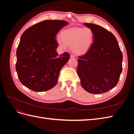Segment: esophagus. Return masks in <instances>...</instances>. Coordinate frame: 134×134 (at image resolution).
Instances as JSON below:
<instances>
[{"mask_svg": "<svg viewBox=\"0 0 134 134\" xmlns=\"http://www.w3.org/2000/svg\"><path fill=\"white\" fill-rule=\"evenodd\" d=\"M70 58H75V55H74L71 54V55H70Z\"/></svg>", "mask_w": 134, "mask_h": 134, "instance_id": "34e87169", "label": "esophagus"}]
</instances>
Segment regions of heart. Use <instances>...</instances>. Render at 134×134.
I'll return each instance as SVG.
<instances>
[{"instance_id": "obj_1", "label": "heart", "mask_w": 134, "mask_h": 134, "mask_svg": "<svg viewBox=\"0 0 134 134\" xmlns=\"http://www.w3.org/2000/svg\"><path fill=\"white\" fill-rule=\"evenodd\" d=\"M61 37L56 40V42L62 49L65 50L68 46L74 54L83 55L92 47L94 35L89 28L74 27L62 32Z\"/></svg>"}]
</instances>
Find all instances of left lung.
Returning <instances> with one entry per match:
<instances>
[{
    "mask_svg": "<svg viewBox=\"0 0 134 134\" xmlns=\"http://www.w3.org/2000/svg\"><path fill=\"white\" fill-rule=\"evenodd\" d=\"M94 35L92 47L79 57L77 73L87 92L99 94L114 88L122 70V54L115 36L104 28L84 23Z\"/></svg>",
    "mask_w": 134,
    "mask_h": 134,
    "instance_id": "8db88e82",
    "label": "left lung"
}]
</instances>
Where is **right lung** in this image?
Returning <instances> with one entry per match:
<instances>
[{"label":"right lung","instance_id":"obj_1","mask_svg":"<svg viewBox=\"0 0 134 134\" xmlns=\"http://www.w3.org/2000/svg\"><path fill=\"white\" fill-rule=\"evenodd\" d=\"M67 25L65 21L46 20L23 32L16 52L15 65L23 86L35 92H43L57 83L60 70L70 55L66 52L58 55L56 36Z\"/></svg>","mask_w":134,"mask_h":134}]
</instances>
